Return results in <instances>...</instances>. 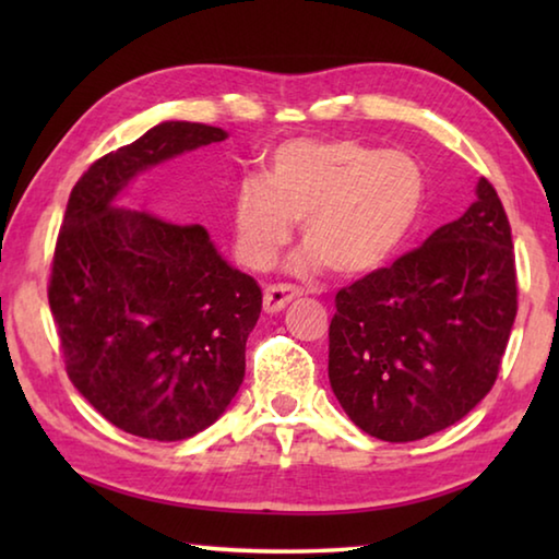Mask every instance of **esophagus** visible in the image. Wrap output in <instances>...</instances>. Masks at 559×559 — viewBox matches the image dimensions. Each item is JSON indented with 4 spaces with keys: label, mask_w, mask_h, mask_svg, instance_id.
I'll list each match as a JSON object with an SVG mask.
<instances>
[{
    "label": "esophagus",
    "mask_w": 559,
    "mask_h": 559,
    "mask_svg": "<svg viewBox=\"0 0 559 559\" xmlns=\"http://www.w3.org/2000/svg\"><path fill=\"white\" fill-rule=\"evenodd\" d=\"M298 296L300 288L286 286V283H273V286H266V290H263V310H266V313H281V310Z\"/></svg>",
    "instance_id": "34e87169"
}]
</instances>
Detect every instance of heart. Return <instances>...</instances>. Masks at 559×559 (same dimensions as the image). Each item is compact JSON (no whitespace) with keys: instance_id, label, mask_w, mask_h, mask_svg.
Segmentation results:
<instances>
[{"instance_id":"heart-1","label":"heart","mask_w":559,"mask_h":559,"mask_svg":"<svg viewBox=\"0 0 559 559\" xmlns=\"http://www.w3.org/2000/svg\"><path fill=\"white\" fill-rule=\"evenodd\" d=\"M424 173L412 155L357 140H290L273 150L261 179L234 200V243L246 266L263 271L300 222V273L337 276L382 269L421 214Z\"/></svg>"}]
</instances>
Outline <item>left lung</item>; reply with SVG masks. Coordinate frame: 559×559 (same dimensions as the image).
I'll return each mask as SVG.
<instances>
[{"instance_id":"1","label":"left lung","mask_w":559,"mask_h":559,"mask_svg":"<svg viewBox=\"0 0 559 559\" xmlns=\"http://www.w3.org/2000/svg\"><path fill=\"white\" fill-rule=\"evenodd\" d=\"M328 377L374 439L404 443L461 421L493 386L518 313L510 224L493 185L419 249L335 296Z\"/></svg>"}]
</instances>
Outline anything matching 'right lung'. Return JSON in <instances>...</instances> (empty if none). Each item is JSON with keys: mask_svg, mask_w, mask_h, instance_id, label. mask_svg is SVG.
I'll return each mask as SVG.
<instances>
[{"mask_svg": "<svg viewBox=\"0 0 559 559\" xmlns=\"http://www.w3.org/2000/svg\"><path fill=\"white\" fill-rule=\"evenodd\" d=\"M226 138L202 122H159L93 163L66 206L49 283L66 372L132 437H194L243 382L259 283L224 261L204 226L116 204L140 173Z\"/></svg>", "mask_w": 559, "mask_h": 559, "instance_id": "add662e5", "label": "right lung"}]
</instances>
